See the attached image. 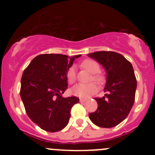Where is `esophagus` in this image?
<instances>
[{
    "mask_svg": "<svg viewBox=\"0 0 155 155\" xmlns=\"http://www.w3.org/2000/svg\"><path fill=\"white\" fill-rule=\"evenodd\" d=\"M87 101V99H83V98H80V102L81 103H84Z\"/></svg>",
    "mask_w": 155,
    "mask_h": 155,
    "instance_id": "obj_1",
    "label": "esophagus"
}]
</instances>
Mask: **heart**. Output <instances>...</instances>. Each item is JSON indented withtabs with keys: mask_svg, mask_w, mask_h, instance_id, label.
<instances>
[{
	"mask_svg": "<svg viewBox=\"0 0 155 155\" xmlns=\"http://www.w3.org/2000/svg\"><path fill=\"white\" fill-rule=\"evenodd\" d=\"M82 67L87 69L88 71L93 73L91 80L94 81L98 84H101L104 80V77L99 73L101 70L99 64L94 60H86L82 62ZM68 81L69 83H74L76 79V70L74 66H72L69 68L68 71ZM97 91V87L94 83L88 84H77L72 88L71 92L75 96L79 97L82 98H87L91 95L96 94Z\"/></svg>",
	"mask_w": 155,
	"mask_h": 155,
	"instance_id": "1",
	"label": "heart"
}]
</instances>
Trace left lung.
<instances>
[{
    "label": "left lung",
    "instance_id": "8db88e82",
    "mask_svg": "<svg viewBox=\"0 0 155 155\" xmlns=\"http://www.w3.org/2000/svg\"><path fill=\"white\" fill-rule=\"evenodd\" d=\"M107 70L105 96L94 98L97 109L89 114L91 121L101 127H113L124 121L135 101L137 79L134 68L122 54L111 51L88 54Z\"/></svg>",
    "mask_w": 155,
    "mask_h": 155
}]
</instances>
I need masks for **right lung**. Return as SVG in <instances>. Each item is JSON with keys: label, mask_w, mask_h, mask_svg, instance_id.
I'll use <instances>...</instances> for the list:
<instances>
[{"label": "right lung", "mask_w": 155, "mask_h": 155, "mask_svg": "<svg viewBox=\"0 0 155 155\" xmlns=\"http://www.w3.org/2000/svg\"><path fill=\"white\" fill-rule=\"evenodd\" d=\"M80 56L42 54L23 72L20 96L27 115L41 129L57 132L68 124L72 107L79 99L75 96L64 98L61 94L68 88L69 68Z\"/></svg>", "instance_id": "right-lung-1"}]
</instances>
